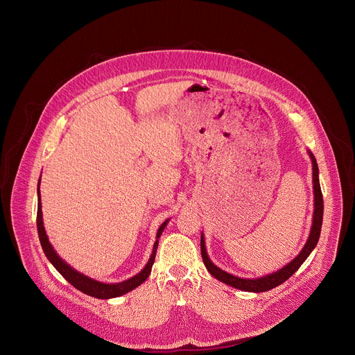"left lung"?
<instances>
[{
  "instance_id": "1",
  "label": "left lung",
  "mask_w": 355,
  "mask_h": 355,
  "mask_svg": "<svg viewBox=\"0 0 355 355\" xmlns=\"http://www.w3.org/2000/svg\"><path fill=\"white\" fill-rule=\"evenodd\" d=\"M309 156H311L312 164H313L315 212H313V223H312L309 239H308L306 244L303 245V248L297 254V257H295L288 266H285L279 271L268 274L266 277H260V278H254V279L239 278V277H234V275L220 270L219 267H216L209 260L207 248H205L204 234H200V254H202V260H204V264H205L207 270L211 272V275H214L220 282L227 284V285H230L233 288H237V289H241V291H247V292H266V291H270V289L281 285L282 282H285L289 277H292L299 270V267L303 263H305V260L309 257L312 250L316 247V244L319 241L320 230H322V222H323V195H322L320 182H319V167H318L315 156L311 153V151H309Z\"/></svg>"
}]
</instances>
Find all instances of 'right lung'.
I'll list each match as a JSON object with an SVG mask.
<instances>
[{
	"instance_id": "obj_1",
	"label": "right lung",
	"mask_w": 355,
	"mask_h": 355,
	"mask_svg": "<svg viewBox=\"0 0 355 355\" xmlns=\"http://www.w3.org/2000/svg\"><path fill=\"white\" fill-rule=\"evenodd\" d=\"M39 184H40V180H39ZM37 216H36V225H37V234H39V240H40V244H42V248L44 251V254L47 257V260L53 264V267L74 286L77 288L78 291L89 295V296H94V297H98V299H110V297H116V296H121L123 293H128L130 292L132 289L137 288L139 285H141L147 277L150 275L151 272V267H153L155 264V257H156V251H157V247H159V237L162 236L164 227L167 226L168 220H166L157 230V240L153 245V251H151V256H150V260L147 261L146 267L139 272L136 274L135 277L123 281V282H119V284H104V282H99V281H95L89 277H85L84 274L76 271L73 267H70L66 261H63L58 252L55 251V248L52 247V244L49 243V239L46 236V232H44V226H43V219H42V202H40V189L37 187Z\"/></svg>"
}]
</instances>
